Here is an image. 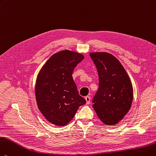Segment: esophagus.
Returning <instances> with one entry per match:
<instances>
[{"label":"esophagus","mask_w":156,"mask_h":156,"mask_svg":"<svg viewBox=\"0 0 156 156\" xmlns=\"http://www.w3.org/2000/svg\"><path fill=\"white\" fill-rule=\"evenodd\" d=\"M90 99H91V98L90 97H88V96H86L85 97V100H86V104H89L90 103Z\"/></svg>","instance_id":"1"}]
</instances>
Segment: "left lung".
Here are the masks:
<instances>
[{
	"instance_id": "left-lung-1",
	"label": "left lung",
	"mask_w": 156,
	"mask_h": 156,
	"mask_svg": "<svg viewBox=\"0 0 156 156\" xmlns=\"http://www.w3.org/2000/svg\"><path fill=\"white\" fill-rule=\"evenodd\" d=\"M98 74V89L93 98V108L107 126L117 124L130 110L133 88L125 68L113 55L91 52Z\"/></svg>"
}]
</instances>
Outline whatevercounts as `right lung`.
Returning <instances> with one entry per match:
<instances>
[{"label": "right lung", "instance_id": "1", "mask_svg": "<svg viewBox=\"0 0 156 156\" xmlns=\"http://www.w3.org/2000/svg\"><path fill=\"white\" fill-rule=\"evenodd\" d=\"M81 54L64 50L53 54L37 76L35 95L38 108L47 120L65 126L86 103L72 77L75 67L84 59Z\"/></svg>", "mask_w": 156, "mask_h": 156}]
</instances>
